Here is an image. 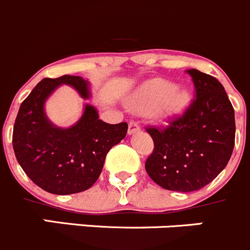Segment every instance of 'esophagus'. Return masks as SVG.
<instances>
[{"label":"esophagus","mask_w":250,"mask_h":250,"mask_svg":"<svg viewBox=\"0 0 250 250\" xmlns=\"http://www.w3.org/2000/svg\"><path fill=\"white\" fill-rule=\"evenodd\" d=\"M139 130H140V127L137 122H129V125H128V134L132 135L134 134V133L139 132Z\"/></svg>","instance_id":"esophagus-1"}]
</instances>
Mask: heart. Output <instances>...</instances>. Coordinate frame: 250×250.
Here are the masks:
<instances>
[{"mask_svg": "<svg viewBox=\"0 0 250 250\" xmlns=\"http://www.w3.org/2000/svg\"><path fill=\"white\" fill-rule=\"evenodd\" d=\"M191 103V94L186 88L174 87L162 78L146 81L132 94L129 106L139 112L155 111L162 117L183 115Z\"/></svg>", "mask_w": 250, "mask_h": 250, "instance_id": "heart-1", "label": "heart"}]
</instances>
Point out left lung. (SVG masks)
<instances>
[{
  "mask_svg": "<svg viewBox=\"0 0 250 250\" xmlns=\"http://www.w3.org/2000/svg\"><path fill=\"white\" fill-rule=\"evenodd\" d=\"M196 99L166 129L147 128L155 148L145 169L157 185L178 192L197 191L230 161L234 146V111L223 84L210 75L188 70Z\"/></svg>",
  "mask_w": 250,
  "mask_h": 250,
  "instance_id": "obj_1",
  "label": "left lung"
}]
</instances>
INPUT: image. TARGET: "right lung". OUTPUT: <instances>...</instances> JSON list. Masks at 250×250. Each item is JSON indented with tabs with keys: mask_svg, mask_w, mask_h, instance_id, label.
I'll return each instance as SVG.
<instances>
[{
	"mask_svg": "<svg viewBox=\"0 0 250 250\" xmlns=\"http://www.w3.org/2000/svg\"><path fill=\"white\" fill-rule=\"evenodd\" d=\"M62 84L74 88L83 99L92 97L90 83L83 77L43 78L20 105L13 148L20 167L37 186L54 195H71L92 188L110 148L125 139L128 125L105 123L93 105L84 104L71 127L55 125L44 105Z\"/></svg>",
	"mask_w": 250,
	"mask_h": 250,
	"instance_id": "obj_1",
	"label": "right lung"
}]
</instances>
